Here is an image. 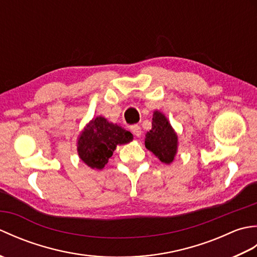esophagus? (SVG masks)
Instances as JSON below:
<instances>
[{
  "instance_id": "1",
  "label": "esophagus",
  "mask_w": 257,
  "mask_h": 257,
  "mask_svg": "<svg viewBox=\"0 0 257 257\" xmlns=\"http://www.w3.org/2000/svg\"><path fill=\"white\" fill-rule=\"evenodd\" d=\"M132 132L136 136V137H140V136H141V128L139 127L138 124L132 125Z\"/></svg>"
}]
</instances>
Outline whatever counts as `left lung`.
<instances>
[{
  "label": "left lung",
  "mask_w": 257,
  "mask_h": 257,
  "mask_svg": "<svg viewBox=\"0 0 257 257\" xmlns=\"http://www.w3.org/2000/svg\"><path fill=\"white\" fill-rule=\"evenodd\" d=\"M145 146L166 165H171L178 154V135L166 114L159 110L154 111L152 128L146 134Z\"/></svg>",
  "instance_id": "left-lung-1"
}]
</instances>
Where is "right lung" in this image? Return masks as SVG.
Masks as SVG:
<instances>
[{
  "label": "right lung",
  "mask_w": 257,
  "mask_h": 257,
  "mask_svg": "<svg viewBox=\"0 0 257 257\" xmlns=\"http://www.w3.org/2000/svg\"><path fill=\"white\" fill-rule=\"evenodd\" d=\"M134 136L121 125L112 123L105 117L92 118L77 138V152L85 165L96 170L105 168L117 146L133 141Z\"/></svg>",
  "instance_id": "add662e5"
}]
</instances>
